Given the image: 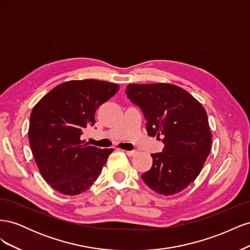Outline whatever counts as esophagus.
Instances as JSON below:
<instances>
[{
	"label": "esophagus",
	"instance_id": "34e87169",
	"mask_svg": "<svg viewBox=\"0 0 250 250\" xmlns=\"http://www.w3.org/2000/svg\"><path fill=\"white\" fill-rule=\"evenodd\" d=\"M125 153H126L128 156H133L135 153H137V151H134V150L128 151V150H126V151H125Z\"/></svg>",
	"mask_w": 250,
	"mask_h": 250
}]
</instances>
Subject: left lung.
Wrapping results in <instances>:
<instances>
[{"label":"left lung","instance_id":"left-lung-1","mask_svg":"<svg viewBox=\"0 0 250 250\" xmlns=\"http://www.w3.org/2000/svg\"><path fill=\"white\" fill-rule=\"evenodd\" d=\"M125 93L141 108L147 132L163 139L164 149L141 177L151 190L174 195L199 175L211 145L206 109L187 90L170 83L129 84Z\"/></svg>","mask_w":250,"mask_h":250}]
</instances>
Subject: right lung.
I'll return each instance as SVG.
<instances>
[{
	"mask_svg": "<svg viewBox=\"0 0 250 250\" xmlns=\"http://www.w3.org/2000/svg\"><path fill=\"white\" fill-rule=\"evenodd\" d=\"M119 85L95 79L72 80L42 98L30 115L29 143L43 179L64 195L86 191L113 149L88 146L83 130L94 126L96 109Z\"/></svg>",
	"mask_w": 250,
	"mask_h": 250,
	"instance_id": "add662e5",
	"label": "right lung"
}]
</instances>
